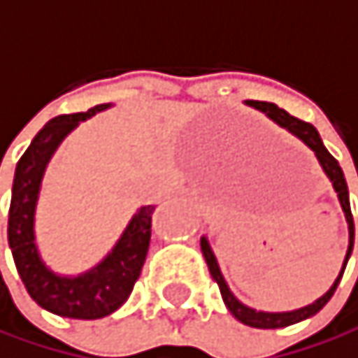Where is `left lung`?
<instances>
[{
  "instance_id": "left-lung-1",
  "label": "left lung",
  "mask_w": 358,
  "mask_h": 358,
  "mask_svg": "<svg viewBox=\"0 0 358 358\" xmlns=\"http://www.w3.org/2000/svg\"><path fill=\"white\" fill-rule=\"evenodd\" d=\"M246 106H250V108L263 112L267 118H271V120L278 122L280 127H285V129H289V131H291L295 138H299L308 148H312V152L316 155V159H318L322 171L327 173V178L331 180V185H334V189H336V193H338L340 206H342L344 216H346V222H348V250H346V259H344V265H342L340 275L336 278V282L331 285V289H329L322 297H318V299L312 301L310 306H303V308L291 310V312H261V310H255V308L244 306V303L231 293V289L227 287L224 278H222V273H220V267H218V263H216V257H214V252H212V248H210L208 238H206V236L201 238V252H203V257H206L208 269H210L212 278L216 280V285H218V289H220V295H222V301H224V306L229 308V312H231L240 322H244V324H248V327H255V329H280V327H289V324H295V322H301V320L314 316L316 312H320V310L327 306V301H329L331 297H334V293H336V289H338V285H340V280H342V273H344V269H346V263H348V259H350V255H352V246H355V220H352V212H350L348 185H346L344 171H342L340 163H338L334 157H331V152L324 148V144H322V140H320V136H318V131L314 129V127H312L310 122H303V120L291 116L287 110L278 108L275 103H269V101H255V99H248Z\"/></svg>"
}]
</instances>
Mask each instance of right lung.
<instances>
[{"mask_svg": "<svg viewBox=\"0 0 358 358\" xmlns=\"http://www.w3.org/2000/svg\"><path fill=\"white\" fill-rule=\"evenodd\" d=\"M108 108L110 103H99L89 112L63 114L48 120L24 150L14 171L8 244L18 275L40 308L65 318L95 320L118 310L134 291L150 244L155 206H142L106 259L80 275L55 273L38 252L34 222L46 165L67 134H71L83 120Z\"/></svg>", "mask_w": 358, "mask_h": 358, "instance_id": "obj_1", "label": "right lung"}]
</instances>
